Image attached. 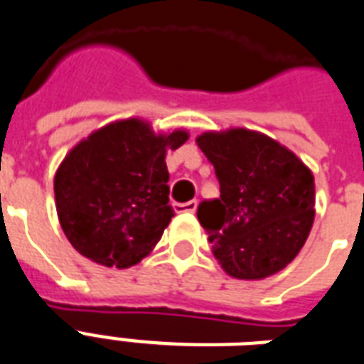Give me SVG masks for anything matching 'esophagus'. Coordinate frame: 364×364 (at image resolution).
I'll use <instances>...</instances> for the list:
<instances>
[{
    "mask_svg": "<svg viewBox=\"0 0 364 364\" xmlns=\"http://www.w3.org/2000/svg\"><path fill=\"white\" fill-rule=\"evenodd\" d=\"M198 203L196 200H189V203H181V204H175V210L177 212H195Z\"/></svg>",
    "mask_w": 364,
    "mask_h": 364,
    "instance_id": "obj_1",
    "label": "esophagus"
}]
</instances>
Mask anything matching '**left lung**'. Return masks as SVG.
Instances as JSON below:
<instances>
[{
	"mask_svg": "<svg viewBox=\"0 0 364 364\" xmlns=\"http://www.w3.org/2000/svg\"><path fill=\"white\" fill-rule=\"evenodd\" d=\"M214 166L220 198L196 218L230 276L262 279L297 257L314 220V177L297 156L247 129L196 139Z\"/></svg>",
	"mask_w": 364,
	"mask_h": 364,
	"instance_id": "obj_1",
	"label": "left lung"
}]
</instances>
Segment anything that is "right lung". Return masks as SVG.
Masks as SVG:
<instances>
[{"instance_id": "obj_1", "label": "right lung", "mask_w": 364, "mask_h": 364, "mask_svg": "<svg viewBox=\"0 0 364 364\" xmlns=\"http://www.w3.org/2000/svg\"><path fill=\"white\" fill-rule=\"evenodd\" d=\"M185 131L154 134L144 121L100 129L65 156L53 181L59 223L80 255L104 266L141 262L175 216L166 150Z\"/></svg>"}]
</instances>
